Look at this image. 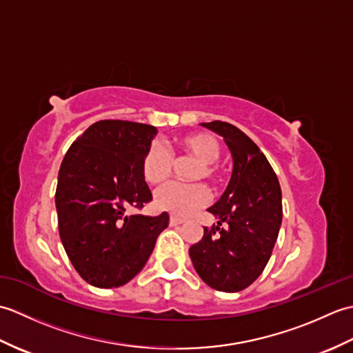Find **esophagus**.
<instances>
[{
	"instance_id": "1",
	"label": "esophagus",
	"mask_w": 353,
	"mask_h": 353,
	"mask_svg": "<svg viewBox=\"0 0 353 353\" xmlns=\"http://www.w3.org/2000/svg\"><path fill=\"white\" fill-rule=\"evenodd\" d=\"M185 221V219H182V216H177V215H171L170 216V223L172 224V226H177V224H182Z\"/></svg>"
}]
</instances>
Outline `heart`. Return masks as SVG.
Here are the masks:
<instances>
[{
    "instance_id": "obj_1",
    "label": "heart",
    "mask_w": 353,
    "mask_h": 353,
    "mask_svg": "<svg viewBox=\"0 0 353 353\" xmlns=\"http://www.w3.org/2000/svg\"><path fill=\"white\" fill-rule=\"evenodd\" d=\"M221 153V147L212 134L192 133L177 141L176 159L168 148L159 142H153L142 156L141 170L145 181L152 185H161L167 182L176 168V162L183 163L196 161L190 171L191 182L219 183L221 172L216 161ZM209 200V191L201 183H170L159 188L154 194L157 208L163 211L186 215L199 208L205 206Z\"/></svg>"
}]
</instances>
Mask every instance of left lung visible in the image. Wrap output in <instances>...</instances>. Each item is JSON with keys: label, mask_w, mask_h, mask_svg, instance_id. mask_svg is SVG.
<instances>
[{"label": "left lung", "mask_w": 353, "mask_h": 353, "mask_svg": "<svg viewBox=\"0 0 353 353\" xmlns=\"http://www.w3.org/2000/svg\"><path fill=\"white\" fill-rule=\"evenodd\" d=\"M201 125L226 141L234 172L221 199L208 209L219 226L205 228L190 256L209 287L236 292L258 279L272 256L282 223V192L265 154L244 132L224 121Z\"/></svg>", "instance_id": "obj_1"}]
</instances>
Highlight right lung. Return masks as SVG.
I'll list each match as a JSON object with an SVG mask.
<instances>
[{
	"label": "right lung",
	"instance_id": "right-lung-1",
	"mask_svg": "<svg viewBox=\"0 0 353 353\" xmlns=\"http://www.w3.org/2000/svg\"><path fill=\"white\" fill-rule=\"evenodd\" d=\"M156 127L103 119L72 142L59 170V235L71 264L99 288L132 281L152 254L170 215H129L153 200L141 162Z\"/></svg>",
	"mask_w": 353,
	"mask_h": 353
}]
</instances>
